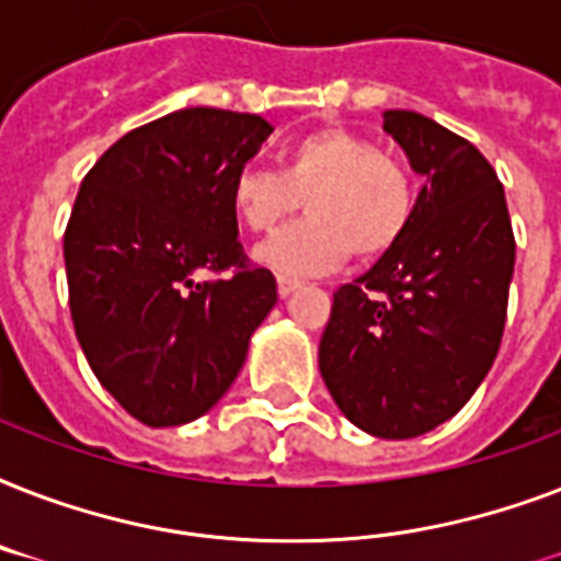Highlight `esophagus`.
<instances>
[{
  "label": "esophagus",
  "instance_id": "34e87169",
  "mask_svg": "<svg viewBox=\"0 0 561 561\" xmlns=\"http://www.w3.org/2000/svg\"><path fill=\"white\" fill-rule=\"evenodd\" d=\"M276 288H279V297H290L294 290L302 288V282L294 279V276H279V279H276Z\"/></svg>",
  "mask_w": 561,
  "mask_h": 561
}]
</instances>
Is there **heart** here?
Segmentation results:
<instances>
[{
  "mask_svg": "<svg viewBox=\"0 0 561 561\" xmlns=\"http://www.w3.org/2000/svg\"><path fill=\"white\" fill-rule=\"evenodd\" d=\"M306 197L311 218L255 250L273 271L325 273L355 255L381 259L408 232L416 192L408 169L367 136L325 127L302 136L282 157V171L247 165L229 183V206L250 232H273Z\"/></svg>",
  "mask_w": 561,
  "mask_h": 561,
  "instance_id": "1",
  "label": "heart"
}]
</instances>
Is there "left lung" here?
Instances as JSON below:
<instances>
[{
  "label": "left lung",
  "instance_id": "left-lung-1",
  "mask_svg": "<svg viewBox=\"0 0 561 561\" xmlns=\"http://www.w3.org/2000/svg\"><path fill=\"white\" fill-rule=\"evenodd\" d=\"M383 134L425 186L399 244L334 294L320 375L352 425L410 439L451 419L495 364L515 238L474 145L413 110H387Z\"/></svg>",
  "mask_w": 561,
  "mask_h": 561
}]
</instances>
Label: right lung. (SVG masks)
<instances>
[{
    "label": "right lung",
    "mask_w": 561,
    "mask_h": 561,
    "mask_svg": "<svg viewBox=\"0 0 561 561\" xmlns=\"http://www.w3.org/2000/svg\"><path fill=\"white\" fill-rule=\"evenodd\" d=\"M271 134L253 113L178 110L110 145L75 197V334L101 387L145 425L215 408L276 306V279L247 264L229 206V183Z\"/></svg>",
    "instance_id": "1"
}]
</instances>
